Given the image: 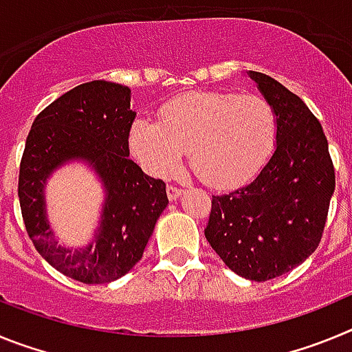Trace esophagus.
Returning <instances> with one entry per match:
<instances>
[{"label": "esophagus", "instance_id": "34e87169", "mask_svg": "<svg viewBox=\"0 0 352 352\" xmlns=\"http://www.w3.org/2000/svg\"><path fill=\"white\" fill-rule=\"evenodd\" d=\"M183 190L182 188H178V186L174 185H169L167 186V197H169V201H176L178 197H182Z\"/></svg>", "mask_w": 352, "mask_h": 352}]
</instances>
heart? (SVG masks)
I'll list each match as a JSON object with an SVG mask.
<instances>
[{"mask_svg":"<svg viewBox=\"0 0 352 352\" xmlns=\"http://www.w3.org/2000/svg\"><path fill=\"white\" fill-rule=\"evenodd\" d=\"M278 141V114L266 98L199 91L164 105L160 121L139 120L130 133L133 155L155 176H169L188 151L194 173L214 188L254 178Z\"/></svg>","mask_w":352,"mask_h":352,"instance_id":"1","label":"heart"}]
</instances>
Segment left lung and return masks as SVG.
Instances as JSON below:
<instances>
[{
  "mask_svg": "<svg viewBox=\"0 0 352 352\" xmlns=\"http://www.w3.org/2000/svg\"><path fill=\"white\" fill-rule=\"evenodd\" d=\"M278 114V141L256 179L213 195L204 236L239 276L264 282L296 268L319 247L335 169L322 126L300 96L248 72Z\"/></svg>",
  "mask_w": 352,
  "mask_h": 352,
  "instance_id": "8db88e82",
  "label": "left lung"
}]
</instances>
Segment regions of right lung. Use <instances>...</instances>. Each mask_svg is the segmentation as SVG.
Wrapping results in <instances>:
<instances>
[{
	"mask_svg": "<svg viewBox=\"0 0 352 352\" xmlns=\"http://www.w3.org/2000/svg\"><path fill=\"white\" fill-rule=\"evenodd\" d=\"M133 120L129 86L91 80L56 98L28 133L19 169L24 226L40 256L82 284H107L129 273L169 204L166 183L129 158ZM68 160L88 161L106 188L101 227L86 248L74 251L54 239L43 199L47 178Z\"/></svg>",
	"mask_w": 352,
	"mask_h": 352,
	"instance_id": "add662e5",
	"label": "right lung"
}]
</instances>
